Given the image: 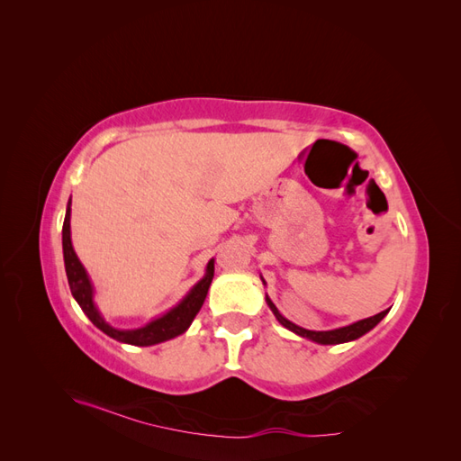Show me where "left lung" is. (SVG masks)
I'll list each match as a JSON object with an SVG mask.
<instances>
[{
	"mask_svg": "<svg viewBox=\"0 0 461 461\" xmlns=\"http://www.w3.org/2000/svg\"><path fill=\"white\" fill-rule=\"evenodd\" d=\"M267 303H269L271 312L275 313V317L278 319V323L285 325L292 332L300 334V337L310 339V340L319 342V344H340V342H348V340H356L359 337H364L367 330H371L388 313V310H384V312L376 313L373 317H367L364 321H357V323H354L350 327H342V329H334V330H319L317 332V330H308V329H302V327H298L294 323H290L288 319H285L281 313H278V310L275 308V303L269 298H267Z\"/></svg>",
	"mask_w": 461,
	"mask_h": 461,
	"instance_id": "1",
	"label": "left lung"
}]
</instances>
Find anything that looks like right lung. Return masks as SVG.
I'll use <instances>...</instances> for the list:
<instances>
[{
    "label": "right lung",
    "mask_w": 461,
    "mask_h": 461,
    "mask_svg": "<svg viewBox=\"0 0 461 461\" xmlns=\"http://www.w3.org/2000/svg\"><path fill=\"white\" fill-rule=\"evenodd\" d=\"M63 258H65V271H67V278H68V286H71L73 296L78 302L82 312H85L92 323L100 330H104L107 337L115 339L119 342L134 344V346H151V344L165 342V340L178 337V334H183L190 327L196 313L200 312L202 303L207 296L209 285H212V281H213V273H215L213 259H212L207 263L205 276L190 290V294L183 302H180L175 310H171L169 313L156 319V321H151L149 325H146L142 329L117 330L113 327H109L104 321V317L100 315V312L95 310V305L92 302L90 278L73 249V244H71V202H68L65 222H63Z\"/></svg>",
    "instance_id": "1"
}]
</instances>
